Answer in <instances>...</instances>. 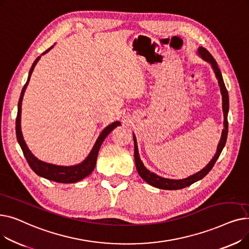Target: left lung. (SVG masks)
<instances>
[{
  "instance_id": "left-lung-1",
  "label": "left lung",
  "mask_w": 249,
  "mask_h": 249,
  "mask_svg": "<svg viewBox=\"0 0 249 249\" xmlns=\"http://www.w3.org/2000/svg\"><path fill=\"white\" fill-rule=\"evenodd\" d=\"M198 52H199V54L202 56L203 59H205L206 61L211 63L212 68H213V70L215 71L216 77L218 78V83H219L220 90H221V94H222V102H223V105H222V107H223V113H224V129H223V131H222V136H221L220 142H219L218 147H217V151H216V154L214 155V158L212 159V160L209 162L202 169V171H200L199 173L195 174V175H193V176H191V177H189L187 178H184V179L164 178L159 177V176H156L155 174L149 172L148 169L144 165H143V163H142V161H141V160L139 158L136 138L133 135V138H134V159H135L136 169H137L139 176L143 179H144L147 182V184H149V185H151V186H153L155 188L161 189V190H180V189H184L186 187L191 186L192 184H194V182H196V181L202 179L213 168L215 162L217 161V160H218V158L220 156L222 150H223V147L225 146V143H226L227 134H228L227 114H228V110H229L228 91H227V89L225 87L223 77H222L220 69L218 68V64H217L216 60L214 59V57L212 56V54L204 47H199Z\"/></svg>"
}]
</instances>
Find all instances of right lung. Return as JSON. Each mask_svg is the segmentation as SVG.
Masks as SVG:
<instances>
[{
	"label": "right lung",
	"instance_id": "add662e5",
	"mask_svg": "<svg viewBox=\"0 0 249 249\" xmlns=\"http://www.w3.org/2000/svg\"><path fill=\"white\" fill-rule=\"evenodd\" d=\"M51 48H52V46L49 47L47 50H45L42 54L46 53V52L48 50H50ZM39 58H40V56H38L35 59V61L33 62L32 67L30 69V71H29L28 80H27V82H26V84L24 85V87L22 89V91H21V96H20L19 103H18V113H17V118H16L17 140H18L19 144L22 148V151H23V154L25 156L26 160H27L28 164L33 169V172L35 174H37L38 176H40L44 178L53 180V181H56V182H62V184H71V182H76L78 180L85 178L86 177H88L91 172L94 171V168L96 166V162H97L98 153H99V150H100V147L102 145L103 141L105 140V138L107 137V135L112 131L114 128H116L118 125H120V122H118V121L114 122V123H112L111 125H109L108 127H106L103 130L102 133L98 137L93 149H91V151L89 152V156L80 164H76V165H73V166H59V165L46 163V162H43L41 160H37L35 156L30 152V150L28 149L27 145H26V143L23 139V136H22V132H21V104H22L25 89H26V88H27V85L30 81V76L32 74L34 67L36 65V63L38 62Z\"/></svg>",
	"mask_w": 249,
	"mask_h": 249
}]
</instances>
